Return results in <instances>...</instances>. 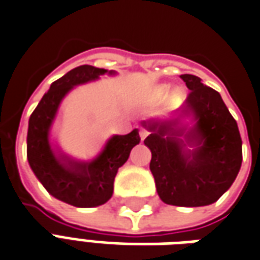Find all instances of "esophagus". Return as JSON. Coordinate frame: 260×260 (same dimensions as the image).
I'll use <instances>...</instances> for the list:
<instances>
[{"label":"esophagus","mask_w":260,"mask_h":260,"mask_svg":"<svg viewBox=\"0 0 260 260\" xmlns=\"http://www.w3.org/2000/svg\"><path fill=\"white\" fill-rule=\"evenodd\" d=\"M148 134V130H145V128H141V130H140V137H141V140H145Z\"/></svg>","instance_id":"esophagus-1"}]
</instances>
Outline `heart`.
<instances>
[{"mask_svg":"<svg viewBox=\"0 0 260 260\" xmlns=\"http://www.w3.org/2000/svg\"><path fill=\"white\" fill-rule=\"evenodd\" d=\"M168 92H169V88H168V87H162V88H160V94H162V95H166ZM174 96L177 98V96H179V94H176Z\"/></svg>","mask_w":260,"mask_h":260,"instance_id":"obj_1","label":"heart"}]
</instances>
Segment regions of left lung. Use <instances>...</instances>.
<instances>
[{"instance_id": "8db88e82", "label": "left lung", "mask_w": 260, "mask_h": 260, "mask_svg": "<svg viewBox=\"0 0 260 260\" xmlns=\"http://www.w3.org/2000/svg\"><path fill=\"white\" fill-rule=\"evenodd\" d=\"M180 77L190 94L176 117L143 122L151 133L144 140L152 153L149 169L165 204L210 205L230 188L240 172L241 136L217 91L194 75ZM184 116H193L192 128L181 124L179 117Z\"/></svg>"}]
</instances>
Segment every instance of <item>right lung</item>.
Segmentation results:
<instances>
[{"mask_svg":"<svg viewBox=\"0 0 260 260\" xmlns=\"http://www.w3.org/2000/svg\"><path fill=\"white\" fill-rule=\"evenodd\" d=\"M115 72L91 65L77 66L54 81L29 119L27 160L36 177L56 200L77 208L105 204L113 194L117 169L126 164L133 147L140 143L137 128L126 136H113L91 162H79L51 148L50 128L60 101L75 86Z\"/></svg>","mask_w":260,"mask_h":260,"instance_id":"right-lung-1","label":"right lung"}]
</instances>
